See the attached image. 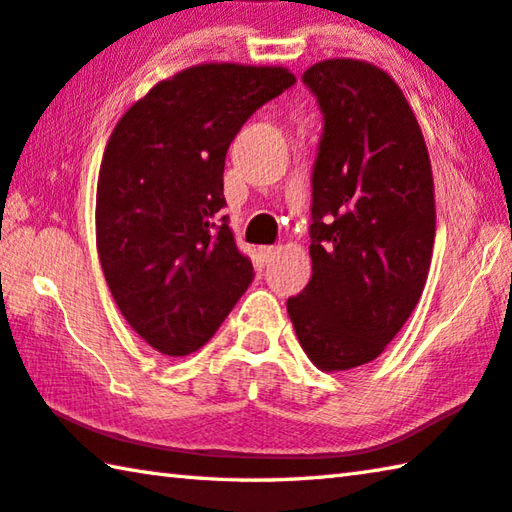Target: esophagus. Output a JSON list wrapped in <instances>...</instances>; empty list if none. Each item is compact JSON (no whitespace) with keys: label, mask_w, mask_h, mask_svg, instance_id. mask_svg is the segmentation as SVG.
<instances>
[{"label":"esophagus","mask_w":512,"mask_h":512,"mask_svg":"<svg viewBox=\"0 0 512 512\" xmlns=\"http://www.w3.org/2000/svg\"><path fill=\"white\" fill-rule=\"evenodd\" d=\"M279 254H281V247L279 245H263V247H258V258H261L263 263H272Z\"/></svg>","instance_id":"obj_1"}]
</instances>
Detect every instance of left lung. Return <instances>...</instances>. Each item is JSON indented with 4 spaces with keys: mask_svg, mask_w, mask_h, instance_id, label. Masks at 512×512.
Segmentation results:
<instances>
[{
    "mask_svg": "<svg viewBox=\"0 0 512 512\" xmlns=\"http://www.w3.org/2000/svg\"><path fill=\"white\" fill-rule=\"evenodd\" d=\"M301 78L324 134L312 170V276L288 315L317 369L348 371L387 348L423 294L436 236L432 164L387 71L330 58Z\"/></svg>",
    "mask_w": 512,
    "mask_h": 512,
    "instance_id": "obj_1",
    "label": "left lung"
}]
</instances>
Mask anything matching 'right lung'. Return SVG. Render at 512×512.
Segmentation results:
<instances>
[{
    "mask_svg": "<svg viewBox=\"0 0 512 512\" xmlns=\"http://www.w3.org/2000/svg\"><path fill=\"white\" fill-rule=\"evenodd\" d=\"M285 67L209 62L161 80L116 123L96 188V249L125 321L155 351L195 353L254 279L224 202V157Z\"/></svg>",
    "mask_w": 512,
    "mask_h": 512,
    "instance_id": "obj_1",
    "label": "right lung"
}]
</instances>
